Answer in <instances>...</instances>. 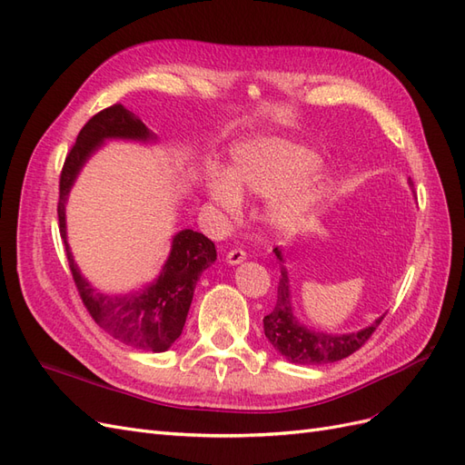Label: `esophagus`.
Segmentation results:
<instances>
[{
	"label": "esophagus",
	"instance_id": "34e87169",
	"mask_svg": "<svg viewBox=\"0 0 465 465\" xmlns=\"http://www.w3.org/2000/svg\"><path fill=\"white\" fill-rule=\"evenodd\" d=\"M246 260V252L244 250H231L227 254V263L229 265H238Z\"/></svg>",
	"mask_w": 465,
	"mask_h": 465
}]
</instances>
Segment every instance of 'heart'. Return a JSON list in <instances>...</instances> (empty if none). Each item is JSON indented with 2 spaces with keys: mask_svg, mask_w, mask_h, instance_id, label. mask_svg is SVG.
Masks as SVG:
<instances>
[{
  "mask_svg": "<svg viewBox=\"0 0 465 465\" xmlns=\"http://www.w3.org/2000/svg\"><path fill=\"white\" fill-rule=\"evenodd\" d=\"M318 163V153L291 139L248 137L231 145L224 171H205L202 192L227 221L241 215L242 200L265 198V227L277 234H297L326 198L330 176Z\"/></svg>",
  "mask_w": 465,
  "mask_h": 465,
  "instance_id": "heart-1",
  "label": "heart"
}]
</instances>
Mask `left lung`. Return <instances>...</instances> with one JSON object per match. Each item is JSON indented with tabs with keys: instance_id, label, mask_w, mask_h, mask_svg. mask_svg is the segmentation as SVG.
Here are the masks:
<instances>
[{
	"instance_id": "obj_1",
	"label": "left lung",
	"mask_w": 465,
	"mask_h": 465,
	"mask_svg": "<svg viewBox=\"0 0 465 465\" xmlns=\"http://www.w3.org/2000/svg\"><path fill=\"white\" fill-rule=\"evenodd\" d=\"M411 186V182H410ZM277 260L281 262V277L277 287V304L273 312L263 318V333L279 355H283L294 364H326L335 362L355 353L364 345L378 323L386 314L378 316L371 326L351 333H326L311 330L294 316L292 297H291V279L285 267L283 252L273 248Z\"/></svg>"
}]
</instances>
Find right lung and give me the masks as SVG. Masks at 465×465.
Wrapping results in <instances>:
<instances>
[{"label": "right lung", "instance_id": "1", "mask_svg": "<svg viewBox=\"0 0 465 465\" xmlns=\"http://www.w3.org/2000/svg\"><path fill=\"white\" fill-rule=\"evenodd\" d=\"M106 142L157 143L159 137L122 104L94 114L77 135L60 178V234L77 291L93 320L114 340L153 353H164L184 328L200 275L217 260L215 244L202 232L184 229L173 236L171 252L157 279L130 292H104L81 273L67 242L65 203L83 166Z\"/></svg>", "mask_w": 465, "mask_h": 465}]
</instances>
